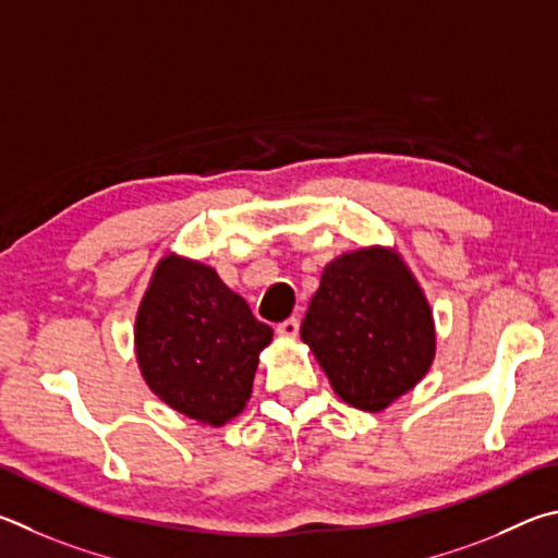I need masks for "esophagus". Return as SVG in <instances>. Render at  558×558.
<instances>
[{
    "instance_id": "obj_1",
    "label": "esophagus",
    "mask_w": 558,
    "mask_h": 558,
    "mask_svg": "<svg viewBox=\"0 0 558 558\" xmlns=\"http://www.w3.org/2000/svg\"><path fill=\"white\" fill-rule=\"evenodd\" d=\"M277 336H279V338H287V340L296 338V336H299V320H296V318L281 320V324L277 326Z\"/></svg>"
}]
</instances>
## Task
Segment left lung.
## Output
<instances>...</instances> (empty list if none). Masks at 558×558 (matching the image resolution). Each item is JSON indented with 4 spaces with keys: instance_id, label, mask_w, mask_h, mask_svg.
Here are the masks:
<instances>
[{
    "instance_id": "obj_1",
    "label": "left lung",
    "mask_w": 558,
    "mask_h": 558,
    "mask_svg": "<svg viewBox=\"0 0 558 558\" xmlns=\"http://www.w3.org/2000/svg\"><path fill=\"white\" fill-rule=\"evenodd\" d=\"M301 340L333 392L383 412L426 377L436 357L434 311L395 247L367 244L330 259L301 324Z\"/></svg>"
}]
</instances>
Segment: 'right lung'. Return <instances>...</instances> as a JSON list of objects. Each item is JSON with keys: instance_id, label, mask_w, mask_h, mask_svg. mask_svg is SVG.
Segmentation results:
<instances>
[{"instance_id": "obj_1", "label": "right lung", "mask_w": 558, "mask_h": 558, "mask_svg": "<svg viewBox=\"0 0 558 558\" xmlns=\"http://www.w3.org/2000/svg\"><path fill=\"white\" fill-rule=\"evenodd\" d=\"M274 330L259 324L210 264L163 254L134 318V353L146 387L203 426L232 422L252 397L259 353Z\"/></svg>"}]
</instances>
